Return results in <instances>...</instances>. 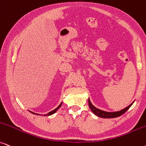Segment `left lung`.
I'll return each instance as SVG.
<instances>
[{"mask_svg": "<svg viewBox=\"0 0 146 146\" xmlns=\"http://www.w3.org/2000/svg\"><path fill=\"white\" fill-rule=\"evenodd\" d=\"M134 102V101H133ZM133 102L131 104H130L128 107H127L125 109H122V110L119 111H116V112H107V111H104L102 110H100V109L96 108L94 106L92 105L90 102V99L88 98V105H89V107L90 109V110L92 111V113H94V115H96V116L99 117H102V118H115V117H117L121 116L123 114H124L129 109L130 107L133 105Z\"/></svg>", "mask_w": 146, "mask_h": 146, "instance_id": "obj_1", "label": "left lung"}]
</instances>
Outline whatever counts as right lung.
I'll return each instance as SVG.
<instances>
[{"label":"right lung","instance_id":"add662e5","mask_svg":"<svg viewBox=\"0 0 146 146\" xmlns=\"http://www.w3.org/2000/svg\"><path fill=\"white\" fill-rule=\"evenodd\" d=\"M62 104V103H60V105L59 106H58V107H57V108H56V109H54V110H53V111H51V112H50V113H48V114H46V115H44V116H49V115H53V114H54V113H56V111H58V109H60V107H61ZM30 112H31V113H33V114H35V115H39V114H37V113H33V112H31V111H30Z\"/></svg>","mask_w":146,"mask_h":146}]
</instances>
